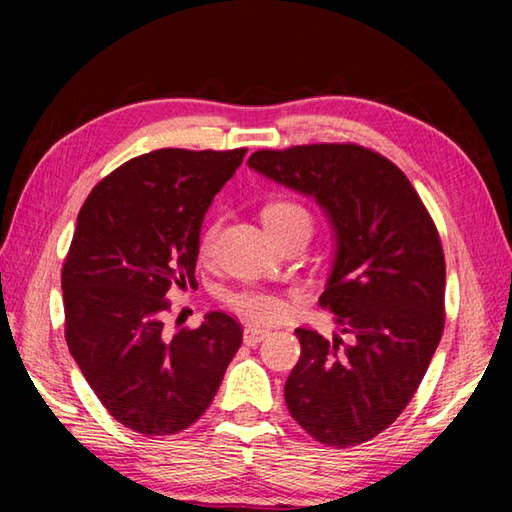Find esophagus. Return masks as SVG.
Here are the masks:
<instances>
[{"mask_svg":"<svg viewBox=\"0 0 512 512\" xmlns=\"http://www.w3.org/2000/svg\"><path fill=\"white\" fill-rule=\"evenodd\" d=\"M266 336H268V329H259V327H246L244 329V343L246 345L262 343Z\"/></svg>","mask_w":512,"mask_h":512,"instance_id":"1","label":"esophagus"}]
</instances>
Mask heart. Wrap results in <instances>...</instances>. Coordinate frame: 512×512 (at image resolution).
<instances>
[{
    "instance_id": "1",
    "label": "heart",
    "mask_w": 512,
    "mask_h": 512,
    "mask_svg": "<svg viewBox=\"0 0 512 512\" xmlns=\"http://www.w3.org/2000/svg\"><path fill=\"white\" fill-rule=\"evenodd\" d=\"M262 219H264L266 230L273 232L293 221H309V214L296 203L275 201L264 207ZM214 237H216V225H207L201 237V255L210 253L214 246ZM225 302H228V307L235 309L239 316H244L246 320H250V323H259V325L275 323V320H280L284 316V311H287V305H284V300L280 296H275L271 291H259V289L230 291L228 296H225Z\"/></svg>"
}]
</instances>
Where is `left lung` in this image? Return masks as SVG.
I'll return each mask as SVG.
<instances>
[{
  "instance_id": "1",
  "label": "left lung",
  "mask_w": 512,
  "mask_h": 512,
  "mask_svg": "<svg viewBox=\"0 0 512 512\" xmlns=\"http://www.w3.org/2000/svg\"><path fill=\"white\" fill-rule=\"evenodd\" d=\"M248 167L314 198L334 235L320 307L341 333L298 327L300 361L284 386L309 436L354 447L391 427L427 372L445 325V257L409 178L357 144L255 151Z\"/></svg>"
}]
</instances>
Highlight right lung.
Masks as SVG:
<instances>
[{"label": "right lung", "instance_id": "obj_1", "mask_svg": "<svg viewBox=\"0 0 512 512\" xmlns=\"http://www.w3.org/2000/svg\"><path fill=\"white\" fill-rule=\"evenodd\" d=\"M246 149H160L128 160L83 203L63 266L65 339L94 395L124 427L171 436L205 413L241 345L223 311L167 336L171 287L196 284L207 207Z\"/></svg>", "mask_w": 512, "mask_h": 512}]
</instances>
